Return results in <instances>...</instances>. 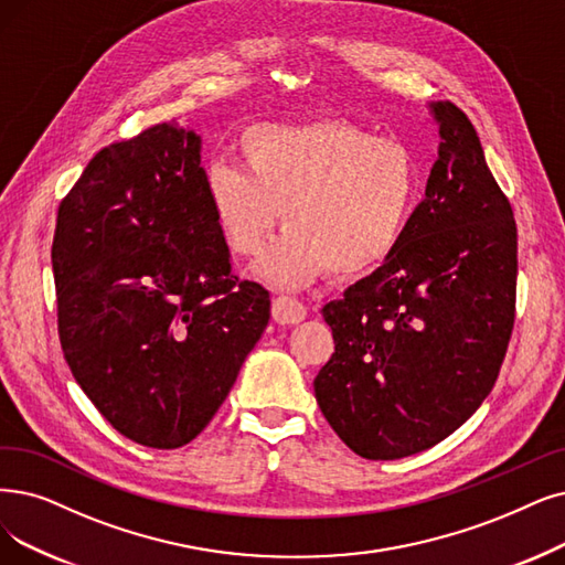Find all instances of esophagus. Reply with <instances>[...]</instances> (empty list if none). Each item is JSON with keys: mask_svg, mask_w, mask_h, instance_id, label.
Listing matches in <instances>:
<instances>
[{"mask_svg": "<svg viewBox=\"0 0 565 565\" xmlns=\"http://www.w3.org/2000/svg\"><path fill=\"white\" fill-rule=\"evenodd\" d=\"M306 306L299 299H291V297H278L274 301V320L282 327H291V324H299L306 320Z\"/></svg>", "mask_w": 565, "mask_h": 565, "instance_id": "esophagus-1", "label": "esophagus"}]
</instances>
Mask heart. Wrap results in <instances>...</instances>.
I'll return each mask as SVG.
<instances>
[{
  "instance_id": "b5f03b06",
  "label": "heart",
  "mask_w": 565,
  "mask_h": 565,
  "mask_svg": "<svg viewBox=\"0 0 565 565\" xmlns=\"http://www.w3.org/2000/svg\"><path fill=\"white\" fill-rule=\"evenodd\" d=\"M241 167L206 171V201L224 247L257 257L280 224L285 236L255 266L276 289H301L335 270L364 276L398 247L419 175L408 146L345 120L253 125L238 137Z\"/></svg>"
}]
</instances>
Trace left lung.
<instances>
[{"label":"left lung","instance_id":"1","mask_svg":"<svg viewBox=\"0 0 565 565\" xmlns=\"http://www.w3.org/2000/svg\"><path fill=\"white\" fill-rule=\"evenodd\" d=\"M438 160L394 255L322 308L320 411L352 452L392 461L445 440L499 377L514 322L516 227L476 129L431 102Z\"/></svg>","mask_w":565,"mask_h":565}]
</instances>
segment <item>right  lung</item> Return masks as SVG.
<instances>
[{
    "label": "right lung",
    "mask_w": 565,
    "mask_h": 565,
    "mask_svg": "<svg viewBox=\"0 0 565 565\" xmlns=\"http://www.w3.org/2000/svg\"><path fill=\"white\" fill-rule=\"evenodd\" d=\"M51 257L62 352L95 408L146 447L196 438L270 318L215 230L199 134L171 120L99 150Z\"/></svg>",
    "instance_id": "right-lung-1"
}]
</instances>
